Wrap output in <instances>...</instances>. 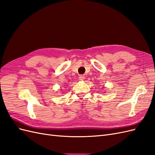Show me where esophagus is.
Returning a JSON list of instances; mask_svg holds the SVG:
<instances>
[{
	"label": "esophagus",
	"mask_w": 155,
	"mask_h": 155,
	"mask_svg": "<svg viewBox=\"0 0 155 155\" xmlns=\"http://www.w3.org/2000/svg\"><path fill=\"white\" fill-rule=\"evenodd\" d=\"M79 80H81V81L84 80V79H85V76H84L83 75H80V76H79Z\"/></svg>",
	"instance_id": "obj_1"
}]
</instances>
